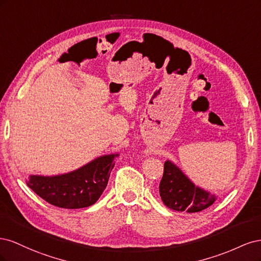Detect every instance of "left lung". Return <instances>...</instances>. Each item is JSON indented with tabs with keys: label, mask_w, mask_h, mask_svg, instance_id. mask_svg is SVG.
<instances>
[{
	"label": "left lung",
	"mask_w": 261,
	"mask_h": 261,
	"mask_svg": "<svg viewBox=\"0 0 261 261\" xmlns=\"http://www.w3.org/2000/svg\"><path fill=\"white\" fill-rule=\"evenodd\" d=\"M159 192L165 206L179 212H199L217 200L215 194L195 185L185 173L170 160L164 162Z\"/></svg>",
	"instance_id": "obj_1"
}]
</instances>
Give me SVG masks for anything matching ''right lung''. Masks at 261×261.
<instances>
[{"mask_svg":"<svg viewBox=\"0 0 261 261\" xmlns=\"http://www.w3.org/2000/svg\"><path fill=\"white\" fill-rule=\"evenodd\" d=\"M118 153L100 155L74 171L58 175L31 174L26 183L55 207L80 209L96 203L106 189Z\"/></svg>","mask_w":261,"mask_h":261,"instance_id":"add662e5","label":"right lung"}]
</instances>
